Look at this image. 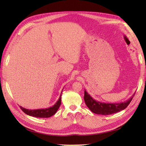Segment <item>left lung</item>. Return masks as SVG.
Returning <instances> with one entry per match:
<instances>
[{
  "instance_id": "obj_1",
  "label": "left lung",
  "mask_w": 146,
  "mask_h": 146,
  "mask_svg": "<svg viewBox=\"0 0 146 146\" xmlns=\"http://www.w3.org/2000/svg\"><path fill=\"white\" fill-rule=\"evenodd\" d=\"M134 93L133 96L129 100L124 102L121 103H104L95 100L91 97L89 94L84 90V101L88 108L94 113L102 115H111L113 113L119 112L120 111L123 110L127 107L131 101L132 100L133 97L135 95Z\"/></svg>"
}]
</instances>
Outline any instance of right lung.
Listing matches in <instances>:
<instances>
[{"instance_id": "obj_1", "label": "right lung", "mask_w": 146, "mask_h": 146, "mask_svg": "<svg viewBox=\"0 0 146 146\" xmlns=\"http://www.w3.org/2000/svg\"><path fill=\"white\" fill-rule=\"evenodd\" d=\"M62 92L60 94V97H59L57 102L55 103L51 107H49L48 108L45 109H38V110H28L24 108H23L22 106H20V108L24 113L28 115L31 116L33 117H37V118H48L50 117L53 115H55L56 112L57 111L59 107L61 104V96H62Z\"/></svg>"}]
</instances>
